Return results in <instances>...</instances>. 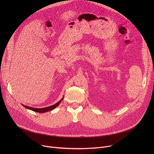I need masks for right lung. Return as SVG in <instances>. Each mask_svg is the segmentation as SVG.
Here are the masks:
<instances>
[{
  "mask_svg": "<svg viewBox=\"0 0 154 154\" xmlns=\"http://www.w3.org/2000/svg\"><path fill=\"white\" fill-rule=\"evenodd\" d=\"M63 99V98L59 102H58L55 104H54L53 105H51V106H48V107L41 108H36L30 107V106H26V105H24L23 104H22V105H23L24 107H25V108H26L27 109H31V110H32L33 112H38V113H45V112H49V111H51V110H52V109H55L57 106L59 105V104L61 103V100Z\"/></svg>",
  "mask_w": 154,
  "mask_h": 154,
  "instance_id": "obj_1",
  "label": "right lung"
}]
</instances>
